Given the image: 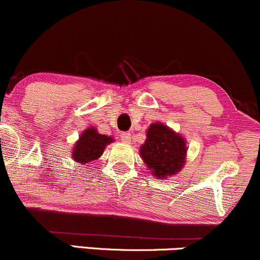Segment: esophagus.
Wrapping results in <instances>:
<instances>
[{"label": "esophagus", "instance_id": "obj_1", "mask_svg": "<svg viewBox=\"0 0 260 260\" xmlns=\"http://www.w3.org/2000/svg\"><path fill=\"white\" fill-rule=\"evenodd\" d=\"M120 136H121V141L125 143H130V141H131V134L130 133H123Z\"/></svg>", "mask_w": 260, "mask_h": 260}]
</instances>
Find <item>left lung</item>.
<instances>
[{
  "instance_id": "left-lung-1",
  "label": "left lung",
  "mask_w": 260,
  "mask_h": 260,
  "mask_svg": "<svg viewBox=\"0 0 260 260\" xmlns=\"http://www.w3.org/2000/svg\"><path fill=\"white\" fill-rule=\"evenodd\" d=\"M140 154L158 178L176 174L185 163L186 145L181 136L160 123L152 124Z\"/></svg>"
}]
</instances>
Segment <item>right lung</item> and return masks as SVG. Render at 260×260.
Here are the masks:
<instances>
[{
    "instance_id": "obj_1",
    "label": "right lung",
    "mask_w": 260,
    "mask_h": 260,
    "mask_svg": "<svg viewBox=\"0 0 260 260\" xmlns=\"http://www.w3.org/2000/svg\"><path fill=\"white\" fill-rule=\"evenodd\" d=\"M113 139L111 136L101 135L94 129H87L81 134L80 140L76 142L73 158L81 164L97 159L102 154L103 149Z\"/></svg>"
}]
</instances>
